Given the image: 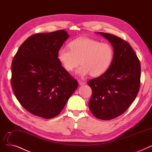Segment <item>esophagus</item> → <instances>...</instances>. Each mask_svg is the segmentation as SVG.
I'll list each match as a JSON object with an SVG mask.
<instances>
[{
  "mask_svg": "<svg viewBox=\"0 0 152 152\" xmlns=\"http://www.w3.org/2000/svg\"><path fill=\"white\" fill-rule=\"evenodd\" d=\"M78 83L80 85H85L86 83H85V82L80 80H78Z\"/></svg>",
  "mask_w": 152,
  "mask_h": 152,
  "instance_id": "esophagus-1",
  "label": "esophagus"
}]
</instances>
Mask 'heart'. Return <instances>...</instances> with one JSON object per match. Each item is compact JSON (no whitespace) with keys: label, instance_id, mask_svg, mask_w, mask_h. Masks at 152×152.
Wrapping results in <instances>:
<instances>
[{"label":"heart","instance_id":"1","mask_svg":"<svg viewBox=\"0 0 152 152\" xmlns=\"http://www.w3.org/2000/svg\"><path fill=\"white\" fill-rule=\"evenodd\" d=\"M69 47L70 50L61 48L57 53V59L67 72L74 70L81 63L82 65L77 71L78 75L96 77L103 74L111 66L114 52L107 43L79 38L71 41Z\"/></svg>","mask_w":152,"mask_h":152}]
</instances>
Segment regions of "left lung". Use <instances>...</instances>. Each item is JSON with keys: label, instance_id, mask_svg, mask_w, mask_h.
Returning a JSON list of instances; mask_svg holds the SVG:
<instances>
[{"label": "left lung", "instance_id": "left-lung-1", "mask_svg": "<svg viewBox=\"0 0 152 152\" xmlns=\"http://www.w3.org/2000/svg\"><path fill=\"white\" fill-rule=\"evenodd\" d=\"M114 48L110 68L88 82L92 90L88 106L94 116L111 120L123 114L132 104L140 86V61L129 43L112 34L99 32Z\"/></svg>", "mask_w": 152, "mask_h": 152}]
</instances>
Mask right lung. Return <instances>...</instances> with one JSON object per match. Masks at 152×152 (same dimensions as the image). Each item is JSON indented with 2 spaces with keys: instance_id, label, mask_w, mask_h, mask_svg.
I'll use <instances>...</instances> for the list:
<instances>
[{
  "instance_id": "obj_1",
  "label": "right lung",
  "mask_w": 152,
  "mask_h": 152,
  "mask_svg": "<svg viewBox=\"0 0 152 152\" xmlns=\"http://www.w3.org/2000/svg\"><path fill=\"white\" fill-rule=\"evenodd\" d=\"M69 37L64 30L33 34L14 56L13 93L20 104L37 116H57L77 88V81L57 59L59 49Z\"/></svg>"
}]
</instances>
